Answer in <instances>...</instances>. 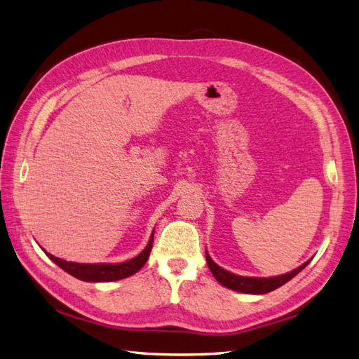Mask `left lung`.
I'll use <instances>...</instances> for the list:
<instances>
[{
    "mask_svg": "<svg viewBox=\"0 0 359 359\" xmlns=\"http://www.w3.org/2000/svg\"><path fill=\"white\" fill-rule=\"evenodd\" d=\"M206 262H208V268L212 273L214 278L222 283L223 286L229 287L232 290L236 292H243V293H268L271 290H276L277 287L283 286L285 283H287L289 280H292L298 273L306 268L309 265V262L302 264L301 266H298L297 269L290 271L287 274L283 276H277V277H268V278H260V277H241L229 273V271L223 269L222 266L217 265L215 262H212V259L210 257V255L206 253Z\"/></svg>",
    "mask_w": 359,
    "mask_h": 359,
    "instance_id": "obj_1",
    "label": "left lung"
}]
</instances>
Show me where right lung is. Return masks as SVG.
Listing matches in <instances>:
<instances>
[{
    "label": "right lung",
    "mask_w": 359,
    "mask_h": 359,
    "mask_svg": "<svg viewBox=\"0 0 359 359\" xmlns=\"http://www.w3.org/2000/svg\"><path fill=\"white\" fill-rule=\"evenodd\" d=\"M153 241H154V232L151 235V240L148 245L142 250V253H139L136 257L127 260V262L123 264H76V262H67V260L58 259L55 256H52L50 253H46L48 257L55 262L60 268H62L66 273L70 276L83 280V281H115V280H121L126 277L133 276L135 273L145 265V262L149 257L151 248H153Z\"/></svg>",
    "instance_id": "1"
}]
</instances>
